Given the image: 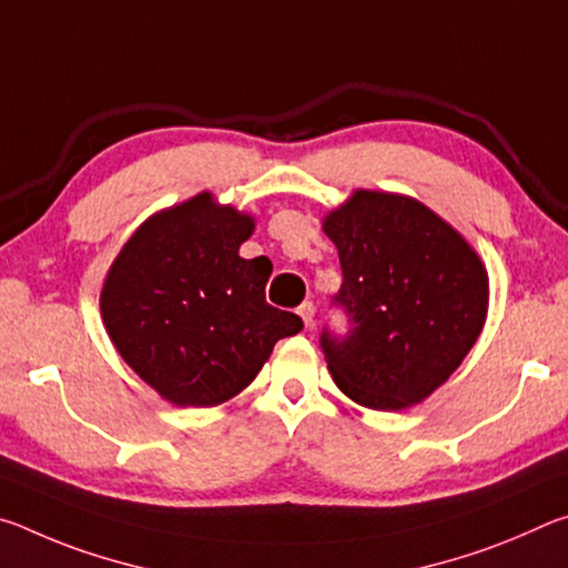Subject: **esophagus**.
I'll list each match as a JSON object with an SVG mask.
<instances>
[{
	"label": "esophagus",
	"mask_w": 568,
	"mask_h": 568,
	"mask_svg": "<svg viewBox=\"0 0 568 568\" xmlns=\"http://www.w3.org/2000/svg\"><path fill=\"white\" fill-rule=\"evenodd\" d=\"M297 315H301V318H303L305 328H311L313 318H315V305L313 303H303L301 307H297Z\"/></svg>",
	"instance_id": "34e87169"
}]
</instances>
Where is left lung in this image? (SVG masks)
<instances>
[{
	"mask_svg": "<svg viewBox=\"0 0 568 568\" xmlns=\"http://www.w3.org/2000/svg\"><path fill=\"white\" fill-rule=\"evenodd\" d=\"M353 328L323 333L328 371L363 408L403 410L444 386L484 331L488 273L474 245L416 197L353 190L323 217Z\"/></svg>",
	"mask_w": 568,
	"mask_h": 568,
	"instance_id": "obj_1",
	"label": "left lung"
}]
</instances>
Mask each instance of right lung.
<instances>
[{
    "instance_id": "add662e5",
    "label": "right lung",
    "mask_w": 568,
    "mask_h": 568,
    "mask_svg": "<svg viewBox=\"0 0 568 568\" xmlns=\"http://www.w3.org/2000/svg\"><path fill=\"white\" fill-rule=\"evenodd\" d=\"M255 217L210 190L150 215L114 257L100 315L114 351L172 406L213 408L255 381L275 343L303 331L265 303L267 257H240Z\"/></svg>"
}]
</instances>
